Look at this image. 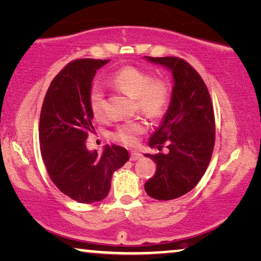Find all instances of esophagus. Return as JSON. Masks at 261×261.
Masks as SVG:
<instances>
[{
  "label": "esophagus",
  "mask_w": 261,
  "mask_h": 261,
  "mask_svg": "<svg viewBox=\"0 0 261 261\" xmlns=\"http://www.w3.org/2000/svg\"><path fill=\"white\" fill-rule=\"evenodd\" d=\"M129 154H130V161H136V160L142 158V154L138 153V151H130Z\"/></svg>",
  "instance_id": "obj_1"
}]
</instances>
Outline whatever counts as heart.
Masks as SVG:
<instances>
[{
	"label": "heart",
	"mask_w": 261,
	"mask_h": 261,
	"mask_svg": "<svg viewBox=\"0 0 261 261\" xmlns=\"http://www.w3.org/2000/svg\"><path fill=\"white\" fill-rule=\"evenodd\" d=\"M111 83L119 91L135 99L140 112L149 118H160L166 113L171 99V86L164 78H153L149 72L133 65L120 67L111 77ZM89 105L95 118L105 114V93L99 85L90 90ZM147 130L142 120L127 121L115 128L112 136L126 146H134L139 136Z\"/></svg>",
	"instance_id": "obj_1"
}]
</instances>
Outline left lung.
I'll list each match as a JSON object with an SVG mask.
<instances>
[{
    "mask_svg": "<svg viewBox=\"0 0 261 261\" xmlns=\"http://www.w3.org/2000/svg\"><path fill=\"white\" fill-rule=\"evenodd\" d=\"M146 59L170 69L174 77L169 108L149 140L159 150L167 144L168 153L146 154L156 163V172L144 183L150 197L170 200L194 189L209 166L216 136L214 105L204 80L184 59Z\"/></svg>",
    "mask_w": 261,
    "mask_h": 261,
    "instance_id": "left-lung-1",
    "label": "left lung"
}]
</instances>
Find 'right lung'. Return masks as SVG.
Listing matches in <instances>:
<instances>
[{
    "label": "right lung",
    "mask_w": 261,
    "mask_h": 261,
    "mask_svg": "<svg viewBox=\"0 0 261 261\" xmlns=\"http://www.w3.org/2000/svg\"><path fill=\"white\" fill-rule=\"evenodd\" d=\"M108 59L83 58L66 64L52 80L39 118L42 159L51 181L79 203H94L110 192L111 178L129 155L112 144L101 154L90 151L86 139L94 130L89 94L98 69Z\"/></svg>",
    "instance_id": "right-lung-1"
}]
</instances>
